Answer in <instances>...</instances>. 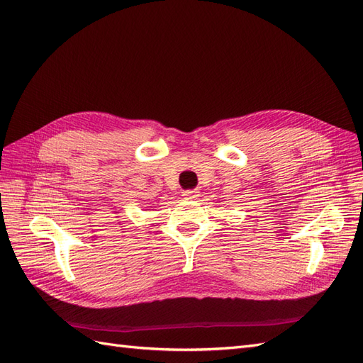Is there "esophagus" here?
Instances as JSON below:
<instances>
[{
    "instance_id": "esophagus-1",
    "label": "esophagus",
    "mask_w": 363,
    "mask_h": 363,
    "mask_svg": "<svg viewBox=\"0 0 363 363\" xmlns=\"http://www.w3.org/2000/svg\"><path fill=\"white\" fill-rule=\"evenodd\" d=\"M183 196L186 200H194L199 196V192H196L195 189H189V191H183Z\"/></svg>"
}]
</instances>
